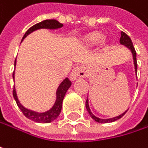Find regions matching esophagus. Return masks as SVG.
Segmentation results:
<instances>
[{
  "mask_svg": "<svg viewBox=\"0 0 148 148\" xmlns=\"http://www.w3.org/2000/svg\"><path fill=\"white\" fill-rule=\"evenodd\" d=\"M86 74V69L84 66H79L74 69L70 74L71 80H75L77 78H84Z\"/></svg>",
  "mask_w": 148,
  "mask_h": 148,
  "instance_id": "esophagus-1",
  "label": "esophagus"
}]
</instances>
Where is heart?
Instances as JSON below:
<instances>
[{
  "label": "heart",
  "instance_id": "obj_1",
  "mask_svg": "<svg viewBox=\"0 0 148 148\" xmlns=\"http://www.w3.org/2000/svg\"><path fill=\"white\" fill-rule=\"evenodd\" d=\"M103 38V35L99 32H91L83 38V43L87 46H93L99 44Z\"/></svg>",
  "mask_w": 148,
  "mask_h": 148
}]
</instances>
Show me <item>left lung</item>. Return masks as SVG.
Listing matches in <instances>:
<instances>
[{
	"mask_svg": "<svg viewBox=\"0 0 148 148\" xmlns=\"http://www.w3.org/2000/svg\"><path fill=\"white\" fill-rule=\"evenodd\" d=\"M120 44L123 45H124L125 47H127L132 53L133 55V59H134V70H135V74H137V62H136V52H135V49H134V47L133 43L130 39V38L123 32H121V38H120ZM86 108L90 115V116L96 122L98 123H112V122H115L118 119H120L121 117H123L124 116V114L127 112V110L125 112H123V114L117 116H115V117H112V118H109V119H101V118H99L97 116H95L92 112L90 110V107H89V103H88V98L86 99Z\"/></svg>",
	"mask_w": 148,
	"mask_h": 148,
	"instance_id": "left-lung-1",
	"label": "left lung"
}]
</instances>
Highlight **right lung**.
Masks as SVG:
<instances>
[{
  "label": "right lung",
  "instance_id": "obj_1",
  "mask_svg": "<svg viewBox=\"0 0 148 148\" xmlns=\"http://www.w3.org/2000/svg\"><path fill=\"white\" fill-rule=\"evenodd\" d=\"M63 25L59 23L57 20L56 19H46L42 22H39L36 25H34L33 26H32L31 28H29L27 30V32L25 33L22 40L27 37L30 33H32V32L38 30V29H49V30H55V29H58L62 27ZM14 66H16V60L14 62ZM13 77L14 79V72L13 73ZM71 81L69 79V78H66L58 86L57 90H56V102L54 103V105L52 106V108L45 112H36L31 110H28L26 108H25L20 102L18 99L17 97V93L15 91V87H14V92H13V95L15 101L17 103V105L18 106V108L20 109V110L22 111V113L29 119L39 123H50L52 121H54L55 119H56L58 117V116L61 113L62 110V101L64 99V96L67 92V91L69 90V88L71 86Z\"/></svg>",
  "mask_w": 148,
  "mask_h": 148
}]
</instances>
